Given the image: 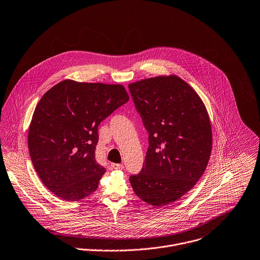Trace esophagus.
Instances as JSON below:
<instances>
[{
  "instance_id": "34e87169",
  "label": "esophagus",
  "mask_w": 260,
  "mask_h": 260,
  "mask_svg": "<svg viewBox=\"0 0 260 260\" xmlns=\"http://www.w3.org/2000/svg\"><path fill=\"white\" fill-rule=\"evenodd\" d=\"M111 167L113 169H115V170H122V169H124V166L121 165V164H112Z\"/></svg>"
}]
</instances>
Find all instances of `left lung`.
I'll list each match as a JSON object with an SVG mask.
<instances>
[{
  "label": "left lung",
  "mask_w": 260,
  "mask_h": 260,
  "mask_svg": "<svg viewBox=\"0 0 260 260\" xmlns=\"http://www.w3.org/2000/svg\"><path fill=\"white\" fill-rule=\"evenodd\" d=\"M148 133L144 166L130 176L135 194L150 205H168L200 179L211 151V126L193 88L177 76L128 85Z\"/></svg>",
  "instance_id": "left-lung-1"
}]
</instances>
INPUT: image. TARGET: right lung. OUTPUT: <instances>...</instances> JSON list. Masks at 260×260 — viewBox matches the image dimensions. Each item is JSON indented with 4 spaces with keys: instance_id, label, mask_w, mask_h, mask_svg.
<instances>
[{
    "instance_id": "obj_1",
    "label": "right lung",
    "mask_w": 260,
    "mask_h": 260,
    "mask_svg": "<svg viewBox=\"0 0 260 260\" xmlns=\"http://www.w3.org/2000/svg\"><path fill=\"white\" fill-rule=\"evenodd\" d=\"M129 101L122 85L64 80L38 104L28 131L32 165L59 198L78 201L99 187L106 169L95 159L99 126Z\"/></svg>"
}]
</instances>
